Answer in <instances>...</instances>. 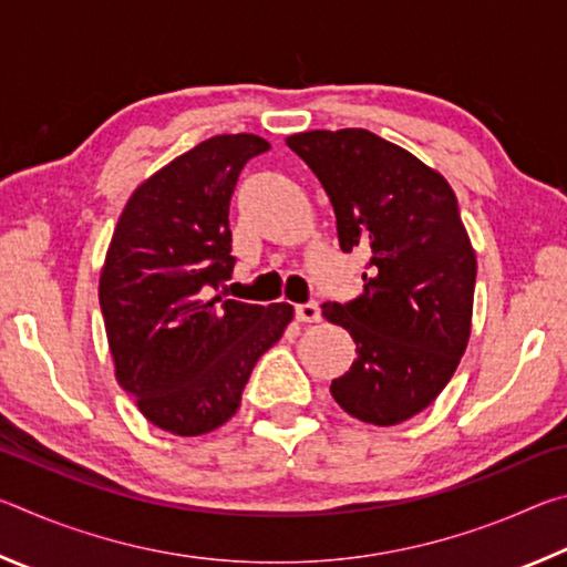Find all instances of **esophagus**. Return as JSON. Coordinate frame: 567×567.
Instances as JSON below:
<instances>
[{
    "label": "esophagus",
    "mask_w": 567,
    "mask_h": 567,
    "mask_svg": "<svg viewBox=\"0 0 567 567\" xmlns=\"http://www.w3.org/2000/svg\"><path fill=\"white\" fill-rule=\"evenodd\" d=\"M295 315H297V320H300V322H318V320L322 318L320 305L315 302V300L297 305V307H295Z\"/></svg>",
    "instance_id": "1"
}]
</instances>
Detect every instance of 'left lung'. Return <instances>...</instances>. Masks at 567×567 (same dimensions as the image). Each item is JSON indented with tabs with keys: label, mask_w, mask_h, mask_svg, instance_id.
Returning a JSON list of instances; mask_svg holds the SVG:
<instances>
[{
	"label": "left lung",
	"mask_w": 567,
	"mask_h": 567,
	"mask_svg": "<svg viewBox=\"0 0 567 567\" xmlns=\"http://www.w3.org/2000/svg\"><path fill=\"white\" fill-rule=\"evenodd\" d=\"M328 192L342 252H370L362 295L324 302L358 358L330 392L352 417L398 425L425 410L470 340L477 262L440 172L368 130L287 137Z\"/></svg>",
	"instance_id": "1"
}]
</instances>
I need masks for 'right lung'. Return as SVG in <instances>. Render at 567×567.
I'll list each match as a JSON object with an SVG mask.
<instances>
[{
    "label": "right lung",
    "mask_w": 567,
    "mask_h": 567,
    "mask_svg": "<svg viewBox=\"0 0 567 567\" xmlns=\"http://www.w3.org/2000/svg\"><path fill=\"white\" fill-rule=\"evenodd\" d=\"M257 134H217L132 192L100 277L114 375L152 425L192 437L235 415L260 360L292 320L215 295L235 267L229 199Z\"/></svg>",
    "instance_id": "right-lung-1"
}]
</instances>
